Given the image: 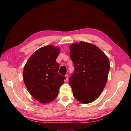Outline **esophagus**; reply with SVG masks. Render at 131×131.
I'll list each match as a JSON object with an SVG mask.
<instances>
[{"label":"esophagus","mask_w":131,"mask_h":131,"mask_svg":"<svg viewBox=\"0 0 131 131\" xmlns=\"http://www.w3.org/2000/svg\"><path fill=\"white\" fill-rule=\"evenodd\" d=\"M65 78H66V81H68V79H69V75H68V74L65 75Z\"/></svg>","instance_id":"34e87169"}]
</instances>
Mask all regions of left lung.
Listing matches in <instances>:
<instances>
[{"label": "left lung", "instance_id": "8db88e82", "mask_svg": "<svg viewBox=\"0 0 131 131\" xmlns=\"http://www.w3.org/2000/svg\"><path fill=\"white\" fill-rule=\"evenodd\" d=\"M74 71L69 78L75 98L84 104L96 100L107 80L110 62L97 46L82 41L70 47Z\"/></svg>", "mask_w": 131, "mask_h": 131}]
</instances>
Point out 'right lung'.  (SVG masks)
Segmentation results:
<instances>
[{
    "mask_svg": "<svg viewBox=\"0 0 131 131\" xmlns=\"http://www.w3.org/2000/svg\"><path fill=\"white\" fill-rule=\"evenodd\" d=\"M59 53L58 47H43L35 51L25 65V84L30 94L41 103L53 101L66 79L58 74L60 65L56 60Z\"/></svg>",
    "mask_w": 131,
    "mask_h": 131,
    "instance_id": "obj_1",
    "label": "right lung"
}]
</instances>
